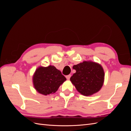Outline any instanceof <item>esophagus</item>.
Wrapping results in <instances>:
<instances>
[{
    "label": "esophagus",
    "mask_w": 131,
    "mask_h": 131,
    "mask_svg": "<svg viewBox=\"0 0 131 131\" xmlns=\"http://www.w3.org/2000/svg\"><path fill=\"white\" fill-rule=\"evenodd\" d=\"M70 77H71V75H70V74L67 75V76H66V78H67V79H68V80H69V79H70Z\"/></svg>",
    "instance_id": "1"
}]
</instances>
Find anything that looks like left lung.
I'll use <instances>...</instances> for the list:
<instances>
[{"label":"left lung","instance_id":"left-lung-1","mask_svg":"<svg viewBox=\"0 0 131 131\" xmlns=\"http://www.w3.org/2000/svg\"><path fill=\"white\" fill-rule=\"evenodd\" d=\"M76 70L70 80L77 91L84 96H91L100 90L103 85L104 72L97 63L84 61L73 66Z\"/></svg>","mask_w":131,"mask_h":131}]
</instances>
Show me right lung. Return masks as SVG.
<instances>
[{
  "label": "right lung",
  "mask_w": 131,
  "mask_h": 131,
  "mask_svg": "<svg viewBox=\"0 0 131 131\" xmlns=\"http://www.w3.org/2000/svg\"><path fill=\"white\" fill-rule=\"evenodd\" d=\"M66 78L56 67L49 66L38 68L33 78L34 88L39 93L47 95L55 93Z\"/></svg>",
  "instance_id": "add662e5"
}]
</instances>
